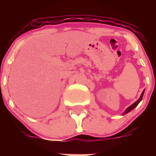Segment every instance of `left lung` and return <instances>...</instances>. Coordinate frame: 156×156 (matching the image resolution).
Returning a JSON list of instances; mask_svg holds the SVG:
<instances>
[{"label": "left lung", "instance_id": "8db88e82", "mask_svg": "<svg viewBox=\"0 0 156 156\" xmlns=\"http://www.w3.org/2000/svg\"><path fill=\"white\" fill-rule=\"evenodd\" d=\"M144 90H143V92H142V93H141V95H140V97L139 98L138 100H137V101H135V102L133 103V105H130V106H129V107H128V108H126V110H125L124 112H123V113H122V115H126V113H128V112H129L132 111V110H133V108H136V107H137V105H138L139 103H140V101L142 100V98H143V95H144Z\"/></svg>", "mask_w": 156, "mask_h": 156}]
</instances>
